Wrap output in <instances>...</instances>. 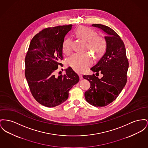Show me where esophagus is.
<instances>
[{"label": "esophagus", "instance_id": "34e87169", "mask_svg": "<svg viewBox=\"0 0 148 148\" xmlns=\"http://www.w3.org/2000/svg\"><path fill=\"white\" fill-rule=\"evenodd\" d=\"M79 78H80V79H83V75H82V74H79Z\"/></svg>", "mask_w": 148, "mask_h": 148}]
</instances>
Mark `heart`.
Returning a JSON list of instances; mask_svg holds the SVG:
<instances>
[{
  "label": "heart",
  "instance_id": "heart-1",
  "mask_svg": "<svg viewBox=\"0 0 148 148\" xmlns=\"http://www.w3.org/2000/svg\"><path fill=\"white\" fill-rule=\"evenodd\" d=\"M75 36L82 41L86 43L85 51H89L95 59H99L103 55L106 43L104 38L97 36L96 31L90 28L79 26L74 32ZM71 40L68 38L65 40L62 46V51L66 55L71 52ZM67 65L75 71L82 73L92 64V57L88 53L83 55L74 54L66 60Z\"/></svg>",
  "mask_w": 148,
  "mask_h": 148
}]
</instances>
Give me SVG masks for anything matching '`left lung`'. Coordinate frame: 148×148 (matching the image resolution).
<instances>
[{"label":"left lung","instance_id":"1","mask_svg":"<svg viewBox=\"0 0 148 148\" xmlns=\"http://www.w3.org/2000/svg\"><path fill=\"white\" fill-rule=\"evenodd\" d=\"M92 26L102 30L105 34L106 52L90 70L96 74H103L101 79L93 75H83L90 83V87L84 93L89 104L103 107L112 102L121 93L127 82L129 62L126 49L120 37L109 27L101 24Z\"/></svg>","mask_w":148,"mask_h":148}]
</instances>
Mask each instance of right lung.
<instances>
[{
  "mask_svg": "<svg viewBox=\"0 0 148 148\" xmlns=\"http://www.w3.org/2000/svg\"><path fill=\"white\" fill-rule=\"evenodd\" d=\"M72 25L49 27L35 35L25 58V77L35 99L47 107L59 106L67 100L69 91L79 80L69 67L65 74L56 77L55 70L63 59L62 46Z\"/></svg>",
  "mask_w": 148,
  "mask_h": 148,
  "instance_id": "obj_1",
  "label": "right lung"
}]
</instances>
